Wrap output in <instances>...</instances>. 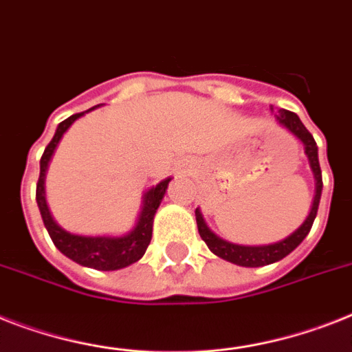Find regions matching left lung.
<instances>
[{"label":"left lung","instance_id":"obj_1","mask_svg":"<svg viewBox=\"0 0 352 352\" xmlns=\"http://www.w3.org/2000/svg\"><path fill=\"white\" fill-rule=\"evenodd\" d=\"M278 122L282 126H285L287 130L296 135L300 141L304 142L305 146V153L309 157L311 161V168L315 171V179H316V195L315 201H313V208H311L309 217L305 219V222L300 226L298 230L289 235L284 241L276 242V244H270V245H236L231 244V242H226L222 239L215 235V233H211L208 230V226L204 224V219H202L201 211L195 210V217H197V228H199V235H201L202 241L206 242V245L210 248L217 256H221V258L228 260V262H233L236 265H244V267H260V265H267L273 264V262H278L284 256H287L291 251L298 248V244L304 241L307 233L311 231V226L315 222L316 219V211H318V204H320V197H322V170H320V162H318V148H316V142L313 139V135L309 133V130L302 124V121L298 119L296 113L289 110H282L276 116Z\"/></svg>","mask_w":352,"mask_h":352}]
</instances>
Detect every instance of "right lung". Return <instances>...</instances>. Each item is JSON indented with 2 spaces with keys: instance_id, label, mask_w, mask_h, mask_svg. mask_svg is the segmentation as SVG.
<instances>
[{
  "instance_id": "add662e5",
  "label": "right lung",
  "mask_w": 352,
  "mask_h": 352,
  "mask_svg": "<svg viewBox=\"0 0 352 352\" xmlns=\"http://www.w3.org/2000/svg\"><path fill=\"white\" fill-rule=\"evenodd\" d=\"M96 108V107H94ZM90 108V110H94ZM82 116L81 113H74L63 122H59V126L56 130V135L52 137V141L48 142V146L45 148L41 157V168H39V179H37L36 186V201L41 211L43 222L47 228L48 235L52 239L54 245L61 251L63 255H67L68 258H72L74 262L92 270L99 271H116L121 267L133 264L146 253V248L150 245L151 241V226H153V215H155L157 208L161 204L162 197L166 193L168 182L171 179L159 182L155 188H151L144 195V206H142L141 217L137 221V226L124 236H81L72 235L68 231L61 230L50 217V211L47 208V201H45V175H47L48 162L52 157L54 150H56L57 142L61 141L63 133L68 130V126L72 124L76 119Z\"/></svg>"
}]
</instances>
